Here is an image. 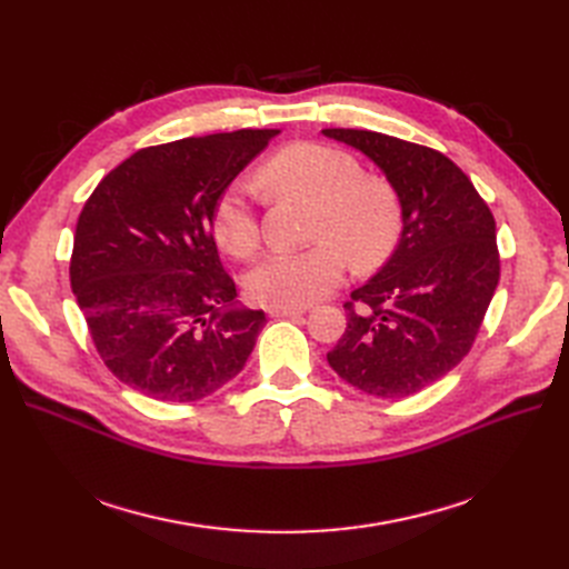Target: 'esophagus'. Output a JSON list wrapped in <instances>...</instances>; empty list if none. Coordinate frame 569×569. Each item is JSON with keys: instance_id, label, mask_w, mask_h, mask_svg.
I'll return each mask as SVG.
<instances>
[{"instance_id": "esophagus-1", "label": "esophagus", "mask_w": 569, "mask_h": 569, "mask_svg": "<svg viewBox=\"0 0 569 569\" xmlns=\"http://www.w3.org/2000/svg\"><path fill=\"white\" fill-rule=\"evenodd\" d=\"M301 313H306V306H289V308L272 306V308H268L270 318H295V316H301Z\"/></svg>"}]
</instances>
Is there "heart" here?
<instances>
[{"label": "heart", "instance_id": "1", "mask_svg": "<svg viewBox=\"0 0 569 569\" xmlns=\"http://www.w3.org/2000/svg\"><path fill=\"white\" fill-rule=\"evenodd\" d=\"M261 180L274 192L313 201V247L272 251L258 261L249 278V297L268 308L306 306L332 291L347 270H370L385 263L401 234V206L393 189L363 176L351 153L325 144H291L261 168ZM216 242L237 258L258 249L261 230L251 187L230 182L218 194L211 213Z\"/></svg>", "mask_w": 569, "mask_h": 569}]
</instances>
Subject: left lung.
<instances>
[{
  "mask_svg": "<svg viewBox=\"0 0 569 569\" xmlns=\"http://www.w3.org/2000/svg\"><path fill=\"white\" fill-rule=\"evenodd\" d=\"M382 170L401 203V239L351 291L347 330L327 363L351 387L403 399L468 356L501 278L496 220L441 151L372 130H322Z\"/></svg>",
  "mask_w": 569,
  "mask_h": 569,
  "instance_id": "8db88e82",
  "label": "left lung"
}]
</instances>
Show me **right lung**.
Segmentation results:
<instances>
[{"label":"right lung","mask_w":569,"mask_h":569,"mask_svg":"<svg viewBox=\"0 0 569 569\" xmlns=\"http://www.w3.org/2000/svg\"><path fill=\"white\" fill-rule=\"evenodd\" d=\"M280 130H237L134 151L76 226L71 287L120 382L189 403L242 372L266 313L237 306L211 230L218 194Z\"/></svg>","instance_id":"obj_1"}]
</instances>
